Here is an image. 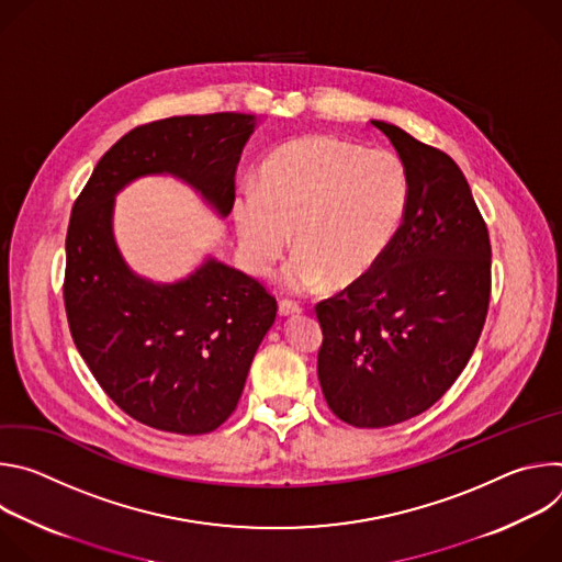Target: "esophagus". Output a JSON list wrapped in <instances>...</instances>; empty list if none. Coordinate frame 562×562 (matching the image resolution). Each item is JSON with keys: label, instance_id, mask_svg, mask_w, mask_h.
Returning a JSON list of instances; mask_svg holds the SVG:
<instances>
[{"label": "esophagus", "instance_id": "esophagus-1", "mask_svg": "<svg viewBox=\"0 0 562 562\" xmlns=\"http://www.w3.org/2000/svg\"><path fill=\"white\" fill-rule=\"evenodd\" d=\"M278 313H280L282 317L297 315V313H302V306H300V304H295V302H291V300H282V302H280V306H278Z\"/></svg>", "mask_w": 562, "mask_h": 562}]
</instances>
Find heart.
<instances>
[{"label":"heart","instance_id":"1","mask_svg":"<svg viewBox=\"0 0 562 562\" xmlns=\"http://www.w3.org/2000/svg\"><path fill=\"white\" fill-rule=\"evenodd\" d=\"M412 202L407 165L395 153L367 150L334 135H306L265 162L260 184L235 191L233 222L251 273H267L300 249L280 286L308 293L329 278L336 286L364 278L395 243Z\"/></svg>","mask_w":562,"mask_h":562}]
</instances>
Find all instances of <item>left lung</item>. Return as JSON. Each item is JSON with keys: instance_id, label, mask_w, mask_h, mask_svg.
Segmentation results:
<instances>
[{"instance_id": "1", "label": "left lung", "mask_w": 562, "mask_h": 562, "mask_svg": "<svg viewBox=\"0 0 562 562\" xmlns=\"http://www.w3.org/2000/svg\"><path fill=\"white\" fill-rule=\"evenodd\" d=\"M371 124L407 165L409 213L375 269L315 306L319 386L360 429L438 403L477 345L492 291L490 233L458 165L395 124Z\"/></svg>"}]
</instances>
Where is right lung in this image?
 Returning a JSON list of instances; mask_svg holds the SVG:
<instances>
[{
    "label": "right lung",
    "mask_w": 562,
    "mask_h": 562,
    "mask_svg": "<svg viewBox=\"0 0 562 562\" xmlns=\"http://www.w3.org/2000/svg\"><path fill=\"white\" fill-rule=\"evenodd\" d=\"M256 126L245 113L137 126L104 153L70 213L64 302L75 347L113 403L159 431L209 434L233 414L278 304L213 256L176 282L135 273L115 243V195L169 176L226 217Z\"/></svg>",
    "instance_id": "right-lung-1"
}]
</instances>
